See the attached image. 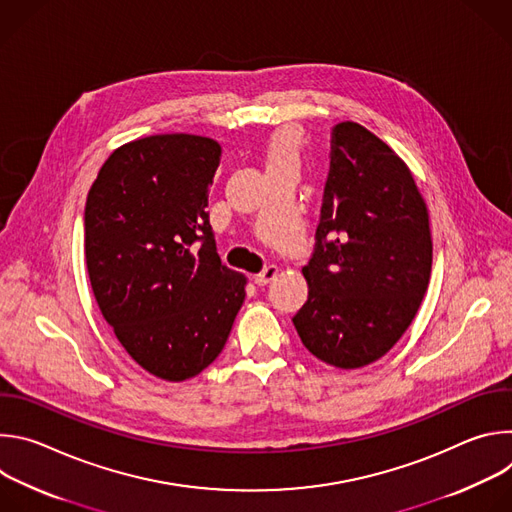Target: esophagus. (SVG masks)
Returning <instances> with one entry per match:
<instances>
[{
  "mask_svg": "<svg viewBox=\"0 0 512 512\" xmlns=\"http://www.w3.org/2000/svg\"><path fill=\"white\" fill-rule=\"evenodd\" d=\"M275 275H277V267H275V265H267L261 273H257V275L253 277V281H255V285L263 287V285H267L271 279H275Z\"/></svg>",
  "mask_w": 512,
  "mask_h": 512,
  "instance_id": "34e87169",
  "label": "esophagus"
}]
</instances>
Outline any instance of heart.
I'll return each mask as SVG.
<instances>
[{
    "label": "heart",
    "mask_w": 512,
    "mask_h": 512,
    "mask_svg": "<svg viewBox=\"0 0 512 512\" xmlns=\"http://www.w3.org/2000/svg\"><path fill=\"white\" fill-rule=\"evenodd\" d=\"M296 152H298V133L291 129H283V131L275 133L273 139L269 141L267 162L271 166V164L285 162V160H296Z\"/></svg>",
    "instance_id": "heart-1"
}]
</instances>
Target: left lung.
Returning a JSON list of instances; mask_svg holds the SVG:
<instances>
[{
  "mask_svg": "<svg viewBox=\"0 0 512 512\" xmlns=\"http://www.w3.org/2000/svg\"><path fill=\"white\" fill-rule=\"evenodd\" d=\"M308 300L291 318L304 346L338 369L387 354L409 328L431 273L425 202L403 160L375 133L330 131Z\"/></svg>",
  "mask_w": 512,
  "mask_h": 512,
  "instance_id": "obj_1",
  "label": "left lung"
}]
</instances>
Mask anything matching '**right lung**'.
<instances>
[{
  "mask_svg": "<svg viewBox=\"0 0 512 512\" xmlns=\"http://www.w3.org/2000/svg\"><path fill=\"white\" fill-rule=\"evenodd\" d=\"M221 156L210 137H143L109 156L87 196L99 310L139 367L164 381L204 371L245 302V277L221 263L206 212Z\"/></svg>",
  "mask_w": 512,
  "mask_h": 512,
  "instance_id": "obj_1",
  "label": "right lung"
}]
</instances>
